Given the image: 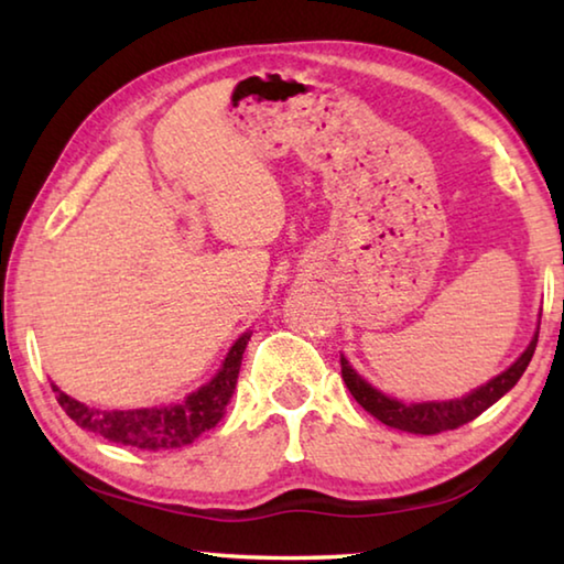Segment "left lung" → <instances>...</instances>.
<instances>
[{
    "label": "left lung",
    "instance_id": "8db88e82",
    "mask_svg": "<svg viewBox=\"0 0 564 564\" xmlns=\"http://www.w3.org/2000/svg\"><path fill=\"white\" fill-rule=\"evenodd\" d=\"M538 333H534L528 350H524L522 356L514 360L508 370H505V373L492 378L490 383L473 390L470 395L457 398V400H443V403L408 405V403H400V400L388 398L373 386H368L366 380H362L356 370L348 366L346 358H340V376L346 380L350 395L356 398L370 415L378 417L380 423L398 427V431H405V433H415V435H435V433L455 431V427L470 423V420L485 413L492 403H498L510 388H514V383H518L520 376L524 373V368L530 366L534 348H538Z\"/></svg>",
    "mask_w": 564,
    "mask_h": 564
}]
</instances>
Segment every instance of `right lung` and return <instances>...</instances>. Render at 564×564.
I'll return each mask as SVG.
<instances>
[{
	"label": "right lung",
	"instance_id": "1",
	"mask_svg": "<svg viewBox=\"0 0 564 564\" xmlns=\"http://www.w3.org/2000/svg\"><path fill=\"white\" fill-rule=\"evenodd\" d=\"M251 333H243L234 343L212 383L198 388L178 405L141 408V410H97L62 393L52 386L56 400L76 425L91 431L111 443L139 447V451H171L194 443L198 435L212 431L224 417L228 400L234 398L238 370H241L243 350Z\"/></svg>",
	"mask_w": 564,
	"mask_h": 564
}]
</instances>
